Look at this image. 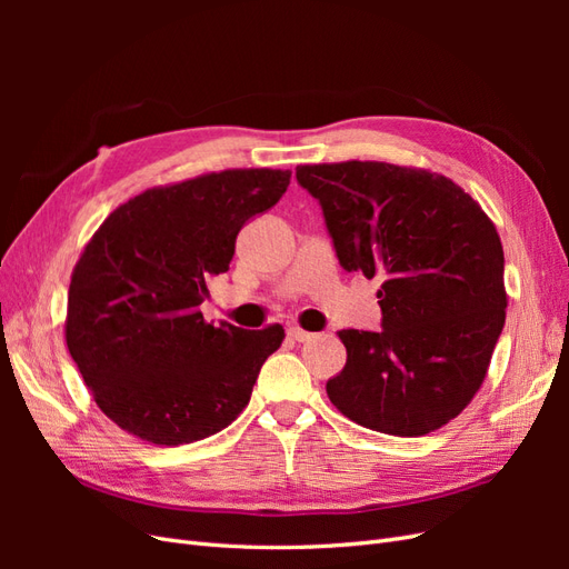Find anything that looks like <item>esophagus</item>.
Masks as SVG:
<instances>
[{"label": "esophagus", "instance_id": "1", "mask_svg": "<svg viewBox=\"0 0 569 569\" xmlns=\"http://www.w3.org/2000/svg\"><path fill=\"white\" fill-rule=\"evenodd\" d=\"M287 337H289V339H295V341H308V339H311L313 335H311V332H306V330H301V327H289V330H287Z\"/></svg>", "mask_w": 569, "mask_h": 569}]
</instances>
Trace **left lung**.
<instances>
[{
	"mask_svg": "<svg viewBox=\"0 0 569 569\" xmlns=\"http://www.w3.org/2000/svg\"><path fill=\"white\" fill-rule=\"evenodd\" d=\"M347 272L380 278L382 330H341L327 396L349 420L422 437L487 377L506 325L503 247L481 206L443 176L380 161L299 166Z\"/></svg>",
	"mask_w": 569,
	"mask_h": 569,
	"instance_id": "8db88e82",
	"label": "left lung"
}]
</instances>
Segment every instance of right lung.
<instances>
[{
    "mask_svg": "<svg viewBox=\"0 0 569 569\" xmlns=\"http://www.w3.org/2000/svg\"><path fill=\"white\" fill-rule=\"evenodd\" d=\"M289 170H222L147 189L101 222L68 289L66 343L120 429L180 446L226 429L284 330L206 322L209 278L228 272L247 222L287 192Z\"/></svg>",
    "mask_w": 569,
    "mask_h": 569,
    "instance_id": "obj_1",
    "label": "right lung"
}]
</instances>
